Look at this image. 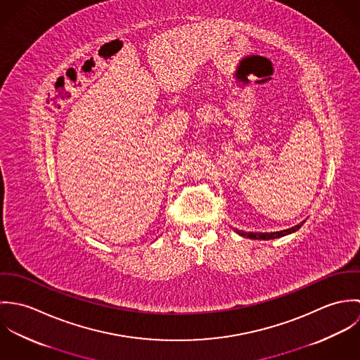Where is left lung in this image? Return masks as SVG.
I'll use <instances>...</instances> for the list:
<instances>
[{"label":"left lung","instance_id":"left-lung-1","mask_svg":"<svg viewBox=\"0 0 360 360\" xmlns=\"http://www.w3.org/2000/svg\"><path fill=\"white\" fill-rule=\"evenodd\" d=\"M304 223H305V220L301 221L300 224L291 227V229H287V230H283V231H276V233H247V231H240V230H236V233L243 236V237L251 238V240H274V238H280V237H284L287 234L295 233L297 230H300L304 226Z\"/></svg>","mask_w":360,"mask_h":360}]
</instances>
